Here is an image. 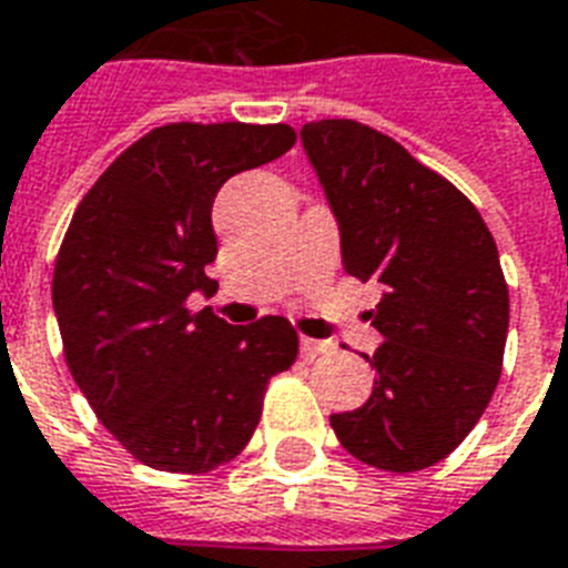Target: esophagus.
Wrapping results in <instances>:
<instances>
[{
  "instance_id": "34e87169",
  "label": "esophagus",
  "mask_w": 568,
  "mask_h": 568,
  "mask_svg": "<svg viewBox=\"0 0 568 568\" xmlns=\"http://www.w3.org/2000/svg\"><path fill=\"white\" fill-rule=\"evenodd\" d=\"M334 346L328 341H314V337H302V355L305 358H316V355H328Z\"/></svg>"
}]
</instances>
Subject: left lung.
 Wrapping results in <instances>:
<instances>
[{
	"label": "left lung",
	"instance_id": "obj_1",
	"mask_svg": "<svg viewBox=\"0 0 568 568\" xmlns=\"http://www.w3.org/2000/svg\"><path fill=\"white\" fill-rule=\"evenodd\" d=\"M341 224L344 270L385 287V344L362 408L332 415L346 450L382 471H424L471 433L500 379L509 290L477 206L390 135L349 118L302 126Z\"/></svg>",
	"mask_w": 568,
	"mask_h": 568
}]
</instances>
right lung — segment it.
I'll return each mask as SVG.
<instances>
[{"label":"right lung","mask_w":568,"mask_h":568,"mask_svg":"<svg viewBox=\"0 0 568 568\" xmlns=\"http://www.w3.org/2000/svg\"><path fill=\"white\" fill-rule=\"evenodd\" d=\"M296 144L287 124H165L130 144L79 201L52 272L64 362L100 424L156 471L231 463L257 429L298 334L284 316L227 325L213 293L215 192Z\"/></svg>","instance_id":"add662e5"}]
</instances>
